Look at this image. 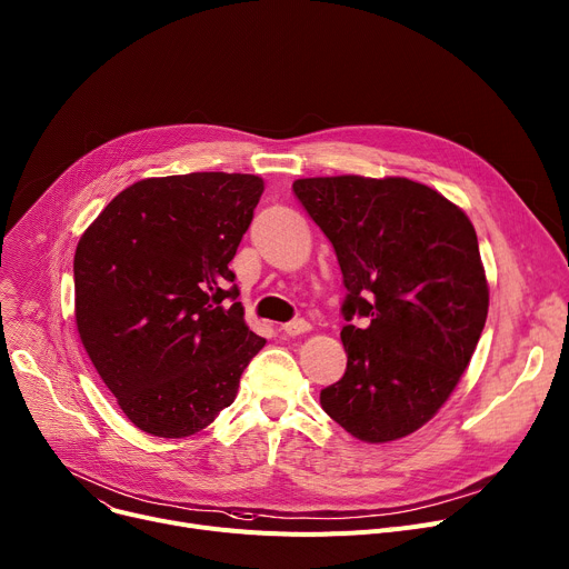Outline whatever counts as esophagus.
Instances as JSON below:
<instances>
[{"mask_svg":"<svg viewBox=\"0 0 569 569\" xmlns=\"http://www.w3.org/2000/svg\"><path fill=\"white\" fill-rule=\"evenodd\" d=\"M281 331H283L286 336H299V333H307V331H311V325H309L307 320H292V322L283 325V327H281Z\"/></svg>","mask_w":569,"mask_h":569,"instance_id":"34e87169","label":"esophagus"}]
</instances>
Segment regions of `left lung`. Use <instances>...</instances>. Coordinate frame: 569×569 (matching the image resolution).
Listing matches in <instances>:
<instances>
[{
  "label": "left lung",
  "mask_w": 569,
  "mask_h": 569,
  "mask_svg": "<svg viewBox=\"0 0 569 569\" xmlns=\"http://www.w3.org/2000/svg\"><path fill=\"white\" fill-rule=\"evenodd\" d=\"M292 192L331 242L348 288L343 380L320 391L366 443L423 428L456 391L482 333L489 286L467 212L400 176L299 178Z\"/></svg>",
  "instance_id": "8db88e82"
}]
</instances>
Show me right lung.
I'll list each match as a JSON object with an SVG mask.
<instances>
[{
    "mask_svg": "<svg viewBox=\"0 0 569 569\" xmlns=\"http://www.w3.org/2000/svg\"><path fill=\"white\" fill-rule=\"evenodd\" d=\"M264 182L201 171L143 178L113 197L74 249V325L139 430L182 439L229 407L264 338L229 270Z\"/></svg>",
    "mask_w": 569,
    "mask_h": 569,
    "instance_id": "right-lung-1",
    "label": "right lung"
}]
</instances>
